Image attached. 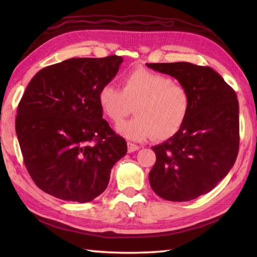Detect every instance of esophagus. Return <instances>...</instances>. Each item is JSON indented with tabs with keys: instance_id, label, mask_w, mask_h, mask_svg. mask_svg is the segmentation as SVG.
I'll return each mask as SVG.
<instances>
[{
	"instance_id": "obj_1",
	"label": "esophagus",
	"mask_w": 257,
	"mask_h": 257,
	"mask_svg": "<svg viewBox=\"0 0 257 257\" xmlns=\"http://www.w3.org/2000/svg\"><path fill=\"white\" fill-rule=\"evenodd\" d=\"M139 149V147L137 146V145H135V144H133V143H127V151H128V153H131V152H135V151H137Z\"/></svg>"
}]
</instances>
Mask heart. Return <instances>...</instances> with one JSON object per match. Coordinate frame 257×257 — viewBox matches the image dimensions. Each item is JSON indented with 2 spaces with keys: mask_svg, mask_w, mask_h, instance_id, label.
Listing matches in <instances>:
<instances>
[{
  "mask_svg": "<svg viewBox=\"0 0 257 257\" xmlns=\"http://www.w3.org/2000/svg\"><path fill=\"white\" fill-rule=\"evenodd\" d=\"M98 104L113 123L121 122L135 107L136 116L115 126L131 141H157L174 137L188 120L192 96L183 84L168 76L139 68L122 79V89L107 83L98 92Z\"/></svg>",
  "mask_w": 257,
  "mask_h": 257,
  "instance_id": "obj_1",
  "label": "heart"
}]
</instances>
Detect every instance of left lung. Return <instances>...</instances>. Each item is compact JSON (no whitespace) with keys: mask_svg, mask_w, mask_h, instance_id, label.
Segmentation results:
<instances>
[{"mask_svg":"<svg viewBox=\"0 0 257 257\" xmlns=\"http://www.w3.org/2000/svg\"><path fill=\"white\" fill-rule=\"evenodd\" d=\"M189 89L192 108L174 137L152 147L157 162L152 190L170 201H189L213 190L234 166L239 150V104L235 91L209 66L189 62L147 63Z\"/></svg>","mask_w":257,"mask_h":257,"instance_id":"8db88e82","label":"left lung"}]
</instances>
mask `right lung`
Returning a JSON list of instances; mask_svg holds the SVG:
<instances>
[{"mask_svg":"<svg viewBox=\"0 0 257 257\" xmlns=\"http://www.w3.org/2000/svg\"><path fill=\"white\" fill-rule=\"evenodd\" d=\"M123 59L73 58L41 69L20 100L16 133L35 184L57 198L88 203L109 183L126 154L124 138L103 118L98 92Z\"/></svg>","mask_w":257,"mask_h":257,"instance_id":"obj_1","label":"right lung"}]
</instances>
